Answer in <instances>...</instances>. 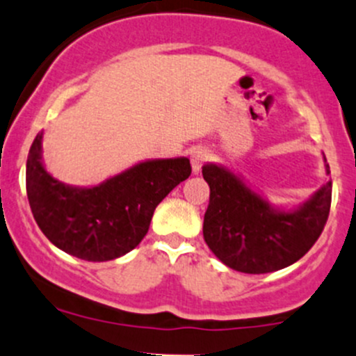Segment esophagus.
<instances>
[{"label": "esophagus", "mask_w": 356, "mask_h": 356, "mask_svg": "<svg viewBox=\"0 0 356 356\" xmlns=\"http://www.w3.org/2000/svg\"><path fill=\"white\" fill-rule=\"evenodd\" d=\"M209 159V152L204 148H196L193 153H191V165H193L194 174L201 170V167L208 162Z\"/></svg>", "instance_id": "1"}]
</instances>
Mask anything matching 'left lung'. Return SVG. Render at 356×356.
<instances>
[{
    "label": "left lung",
    "mask_w": 356,
    "mask_h": 356,
    "mask_svg": "<svg viewBox=\"0 0 356 356\" xmlns=\"http://www.w3.org/2000/svg\"><path fill=\"white\" fill-rule=\"evenodd\" d=\"M203 177L209 186L204 242L235 271L261 275L290 266L323 234L331 209V181L300 208L285 213L273 209L227 168L204 165Z\"/></svg>",
    "instance_id": "1"
}]
</instances>
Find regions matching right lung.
Wrapping results in <instances>:
<instances>
[{
    "instance_id": "right-lung-1",
    "label": "right lung",
    "mask_w": 356,
    "mask_h": 356,
    "mask_svg": "<svg viewBox=\"0 0 356 356\" xmlns=\"http://www.w3.org/2000/svg\"><path fill=\"white\" fill-rule=\"evenodd\" d=\"M37 134L27 156V197L42 234L85 261H111L143 241L160 201L191 175L188 159L149 160L95 188H70L40 162Z\"/></svg>"
}]
</instances>
